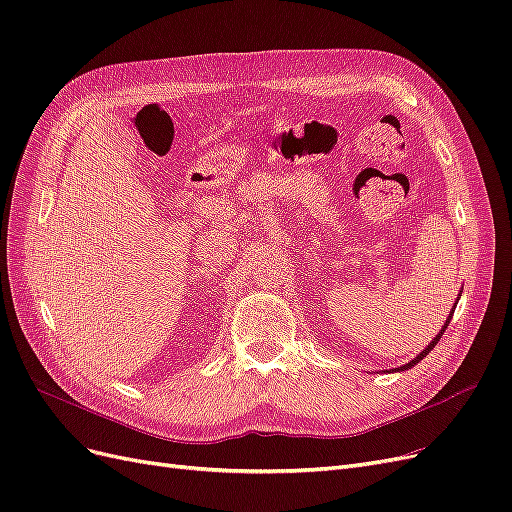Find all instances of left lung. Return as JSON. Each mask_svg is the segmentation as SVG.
<instances>
[{
    "label": "left lung",
    "instance_id": "1",
    "mask_svg": "<svg viewBox=\"0 0 512 512\" xmlns=\"http://www.w3.org/2000/svg\"><path fill=\"white\" fill-rule=\"evenodd\" d=\"M457 301H459V299H457ZM453 314H455V307H453ZM453 314H451V316H448V320H446V324H444V327H442V331H440V333H438V335H436V337H433V339H431V344H429V346H427V348H425V350H423V352H421V354H418V356H416V359H414V361H410V363H408V365H404V367H399V369H410V367H414V365H416V363H418V361H421V359H423V356H427V354H429V352H431V350H433V348H436V344H438V342H440V337H442V335H444V331H446V327H448V322H451V318H453Z\"/></svg>",
    "mask_w": 512,
    "mask_h": 512
}]
</instances>
